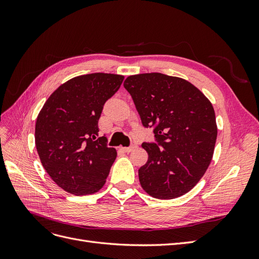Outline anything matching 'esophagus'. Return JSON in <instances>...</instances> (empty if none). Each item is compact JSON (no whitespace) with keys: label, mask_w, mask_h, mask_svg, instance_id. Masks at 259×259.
Masks as SVG:
<instances>
[{"label":"esophagus","mask_w":259,"mask_h":259,"mask_svg":"<svg viewBox=\"0 0 259 259\" xmlns=\"http://www.w3.org/2000/svg\"><path fill=\"white\" fill-rule=\"evenodd\" d=\"M136 145H131L130 147H122V150L124 151V152H131V151H133L134 150V149H136Z\"/></svg>","instance_id":"esophagus-1"}]
</instances>
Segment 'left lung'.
I'll return each instance as SVG.
<instances>
[{
	"label": "left lung",
	"mask_w": 259,
	"mask_h": 259,
	"mask_svg": "<svg viewBox=\"0 0 259 259\" xmlns=\"http://www.w3.org/2000/svg\"><path fill=\"white\" fill-rule=\"evenodd\" d=\"M124 88L143 125L154 126L158 140V145H142L148 161L138 169L140 185L156 199L182 197L200 182L213 159L217 138L213 105L190 82L162 73L130 75Z\"/></svg>",
	"instance_id": "left-lung-1"
}]
</instances>
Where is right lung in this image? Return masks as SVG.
Segmentation results:
<instances>
[{
	"instance_id": "1",
	"label": "right lung",
	"mask_w": 259,
	"mask_h": 259,
	"mask_svg": "<svg viewBox=\"0 0 259 259\" xmlns=\"http://www.w3.org/2000/svg\"><path fill=\"white\" fill-rule=\"evenodd\" d=\"M124 76L91 73L61 84L36 117L35 147L46 173L68 193L88 195L104 187L116 158L107 138L98 136L106 101Z\"/></svg>"
}]
</instances>
